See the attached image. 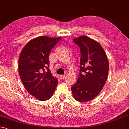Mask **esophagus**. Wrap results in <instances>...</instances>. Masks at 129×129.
I'll list each match as a JSON object with an SVG mask.
<instances>
[{
	"label": "esophagus",
	"instance_id": "34e87169",
	"mask_svg": "<svg viewBox=\"0 0 129 129\" xmlns=\"http://www.w3.org/2000/svg\"><path fill=\"white\" fill-rule=\"evenodd\" d=\"M65 77V75H60L61 79H64Z\"/></svg>",
	"mask_w": 129,
	"mask_h": 129
}]
</instances>
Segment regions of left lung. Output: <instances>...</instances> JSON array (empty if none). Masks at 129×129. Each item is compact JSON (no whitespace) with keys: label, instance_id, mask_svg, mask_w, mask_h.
<instances>
[{"label":"left lung","instance_id":"left-lung-1","mask_svg":"<svg viewBox=\"0 0 129 129\" xmlns=\"http://www.w3.org/2000/svg\"><path fill=\"white\" fill-rule=\"evenodd\" d=\"M73 41L79 46L81 57L79 77L71 90L75 100L88 102L103 89L107 79L109 61L103 48L93 39L83 36Z\"/></svg>","mask_w":129,"mask_h":129}]
</instances>
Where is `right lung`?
<instances>
[{"instance_id": "add662e5", "label": "right lung", "mask_w": 129, "mask_h": 129, "mask_svg": "<svg viewBox=\"0 0 129 129\" xmlns=\"http://www.w3.org/2000/svg\"><path fill=\"white\" fill-rule=\"evenodd\" d=\"M61 39L38 37L30 41L20 54V79L28 92L40 101L49 99L58 84V79L52 76L49 68V56Z\"/></svg>"}]
</instances>
